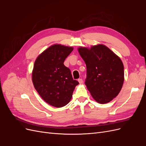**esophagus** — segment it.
<instances>
[{"label":"esophagus","mask_w":146,"mask_h":146,"mask_svg":"<svg viewBox=\"0 0 146 146\" xmlns=\"http://www.w3.org/2000/svg\"><path fill=\"white\" fill-rule=\"evenodd\" d=\"M78 82H79V83H80V84H82L83 82V80H82V78H79L78 80Z\"/></svg>","instance_id":"obj_1"}]
</instances>
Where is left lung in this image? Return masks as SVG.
<instances>
[{"mask_svg": "<svg viewBox=\"0 0 146 146\" xmlns=\"http://www.w3.org/2000/svg\"><path fill=\"white\" fill-rule=\"evenodd\" d=\"M78 51L86 66L87 89L98 103L110 102L119 94L124 81L122 60L102 44L80 47Z\"/></svg>", "mask_w": 146, "mask_h": 146, "instance_id": "1", "label": "left lung"}]
</instances>
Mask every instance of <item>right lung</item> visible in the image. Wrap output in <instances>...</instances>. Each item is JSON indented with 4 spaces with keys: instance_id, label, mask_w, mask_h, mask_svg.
Listing matches in <instances>:
<instances>
[{
    "instance_id": "obj_1",
    "label": "right lung",
    "mask_w": 146,
    "mask_h": 146,
    "mask_svg": "<svg viewBox=\"0 0 146 146\" xmlns=\"http://www.w3.org/2000/svg\"><path fill=\"white\" fill-rule=\"evenodd\" d=\"M72 47L56 44L39 54L35 61L32 78L35 90L46 103L61 108L67 105L78 85L73 80L70 69L64 61Z\"/></svg>"
}]
</instances>
